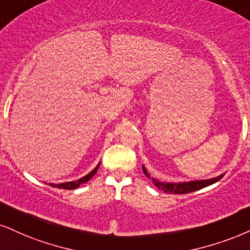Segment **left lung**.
<instances>
[{
	"instance_id": "8db88e82",
	"label": "left lung",
	"mask_w": 250,
	"mask_h": 250,
	"mask_svg": "<svg viewBox=\"0 0 250 250\" xmlns=\"http://www.w3.org/2000/svg\"><path fill=\"white\" fill-rule=\"evenodd\" d=\"M144 174L146 175L147 177H150L149 174L147 172L146 168L143 167ZM224 175H220V176L210 178V180H202V181H191V182H183V183H166V182H160L155 178L152 177V181L154 186L158 187V189L165 191V192L169 193H176V195H181V193H189L192 192V191H197L203 189V188L211 186V184L215 183L223 178Z\"/></svg>"
}]
</instances>
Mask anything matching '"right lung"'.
<instances>
[{"label":"right lung","instance_id":"right-lung-1","mask_svg":"<svg viewBox=\"0 0 250 250\" xmlns=\"http://www.w3.org/2000/svg\"><path fill=\"white\" fill-rule=\"evenodd\" d=\"M100 165L101 163H98L97 167L94 169V170H91L89 172L88 175H85V176H83L82 178H80L78 181H73V182H66V183H60V184H53V183H50L51 187H54V188H59V189H66V190H73V189H76V188H79L81 184L83 183H87V182L90 180V178L94 176L95 174H96L98 168H100Z\"/></svg>","mask_w":250,"mask_h":250}]
</instances>
